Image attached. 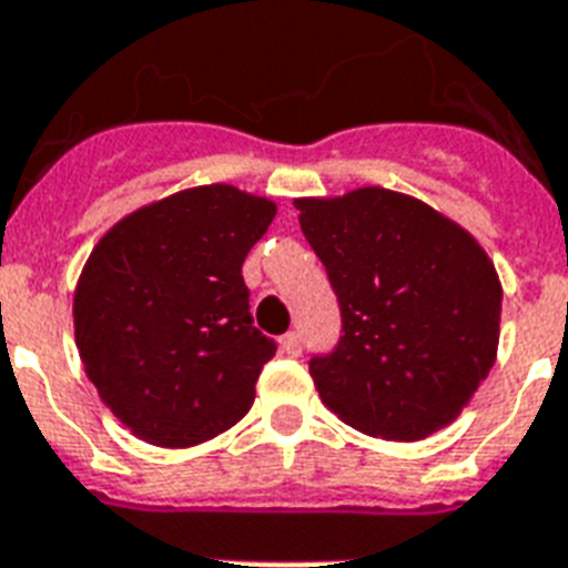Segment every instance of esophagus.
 Masks as SVG:
<instances>
[{
  "label": "esophagus",
  "mask_w": 568,
  "mask_h": 568,
  "mask_svg": "<svg viewBox=\"0 0 568 568\" xmlns=\"http://www.w3.org/2000/svg\"><path fill=\"white\" fill-rule=\"evenodd\" d=\"M283 349L288 356H300V349H303V335L297 329L285 332L283 335Z\"/></svg>",
  "instance_id": "esophagus-1"
}]
</instances>
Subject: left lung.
<instances>
[{"label": "left lung", "instance_id": "1", "mask_svg": "<svg viewBox=\"0 0 568 568\" xmlns=\"http://www.w3.org/2000/svg\"><path fill=\"white\" fill-rule=\"evenodd\" d=\"M297 210L341 312L335 347L308 358L326 408L388 440L444 428L496 362L501 285L487 253L388 189L308 197Z\"/></svg>", "mask_w": 568, "mask_h": 568}]
</instances>
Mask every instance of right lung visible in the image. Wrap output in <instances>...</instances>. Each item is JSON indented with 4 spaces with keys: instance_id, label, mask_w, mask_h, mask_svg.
<instances>
[{
    "instance_id": "1",
    "label": "right lung",
    "mask_w": 568,
    "mask_h": 568,
    "mask_svg": "<svg viewBox=\"0 0 568 568\" xmlns=\"http://www.w3.org/2000/svg\"><path fill=\"white\" fill-rule=\"evenodd\" d=\"M274 204L197 186L133 212L75 288V341L110 412L154 446L204 444L251 412L276 341L253 326L242 262Z\"/></svg>"
}]
</instances>
